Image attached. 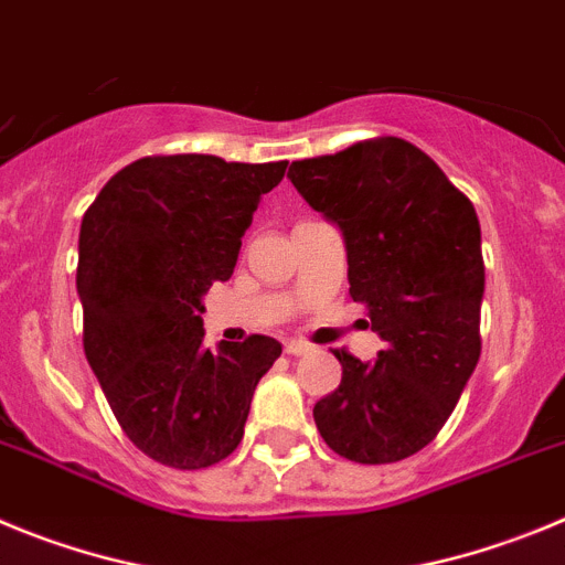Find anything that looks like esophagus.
<instances>
[{"instance_id": "obj_1", "label": "esophagus", "mask_w": 565, "mask_h": 565, "mask_svg": "<svg viewBox=\"0 0 565 565\" xmlns=\"http://www.w3.org/2000/svg\"><path fill=\"white\" fill-rule=\"evenodd\" d=\"M284 352L292 354V358H298V354L312 352V345H309L307 340H287V343H284Z\"/></svg>"}]
</instances>
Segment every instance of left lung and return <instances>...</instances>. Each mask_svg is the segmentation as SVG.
<instances>
[{
  "label": "left lung",
  "mask_w": 565,
  "mask_h": 565,
  "mask_svg": "<svg viewBox=\"0 0 565 565\" xmlns=\"http://www.w3.org/2000/svg\"><path fill=\"white\" fill-rule=\"evenodd\" d=\"M298 194L343 231L349 295L385 340L374 363L334 352L340 385L315 403L334 454L391 465L454 414L481 354L484 258L472 202L422 149L374 137L289 166Z\"/></svg>",
  "instance_id": "left-lung-1"
}]
</instances>
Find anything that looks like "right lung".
Wrapping results in <instances>:
<instances>
[{"mask_svg": "<svg viewBox=\"0 0 565 565\" xmlns=\"http://www.w3.org/2000/svg\"><path fill=\"white\" fill-rule=\"evenodd\" d=\"M287 162L157 154L111 177L78 236L84 352L124 434L149 459L202 470L245 436L281 343L250 334L205 349L202 295L227 281L262 194Z\"/></svg>", "mask_w": 565, "mask_h": 565, "instance_id": "add662e5", "label": "right lung"}]
</instances>
